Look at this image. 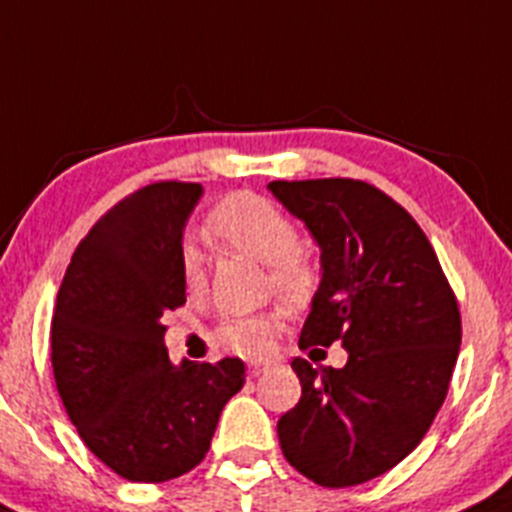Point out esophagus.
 I'll return each instance as SVG.
<instances>
[{"label":"esophagus","instance_id":"34e87169","mask_svg":"<svg viewBox=\"0 0 512 512\" xmlns=\"http://www.w3.org/2000/svg\"><path fill=\"white\" fill-rule=\"evenodd\" d=\"M267 369H270V364H267V361H252V364H250V376L265 374Z\"/></svg>","mask_w":512,"mask_h":512}]
</instances>
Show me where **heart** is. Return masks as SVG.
Masks as SVG:
<instances>
[{
    "label": "heart",
    "instance_id": "heart-1",
    "mask_svg": "<svg viewBox=\"0 0 512 512\" xmlns=\"http://www.w3.org/2000/svg\"><path fill=\"white\" fill-rule=\"evenodd\" d=\"M204 234L224 250L262 262L267 267V290H275L298 308L308 305L321 288V270L300 247L298 224L260 194L240 191L222 199L207 214ZM181 283L189 295H202L207 288L202 255L191 245L181 250ZM283 328L285 310L270 308L222 323L214 341L245 358H265L275 351Z\"/></svg>",
    "mask_w": 512,
    "mask_h": 512
}]
</instances>
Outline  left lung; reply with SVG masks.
<instances>
[{"mask_svg": "<svg viewBox=\"0 0 512 512\" xmlns=\"http://www.w3.org/2000/svg\"><path fill=\"white\" fill-rule=\"evenodd\" d=\"M267 189L321 245V288L298 346L348 351L343 369L295 358L303 394L280 417V447L315 485H361L432 427L460 353V305L427 234L374 184L338 176Z\"/></svg>", "mask_w": 512, "mask_h": 512, "instance_id": "1", "label": "left lung"}]
</instances>
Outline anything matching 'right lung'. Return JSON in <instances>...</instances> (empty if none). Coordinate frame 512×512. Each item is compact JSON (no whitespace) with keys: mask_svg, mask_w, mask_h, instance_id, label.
<instances>
[{"mask_svg":"<svg viewBox=\"0 0 512 512\" xmlns=\"http://www.w3.org/2000/svg\"><path fill=\"white\" fill-rule=\"evenodd\" d=\"M202 186L156 181L93 224L52 310V374L70 422L103 465L131 482H166L209 452L245 364L181 361L164 315L186 303L181 234Z\"/></svg>","mask_w":512,"mask_h":512,"instance_id":"obj_1","label":"right lung"}]
</instances>
